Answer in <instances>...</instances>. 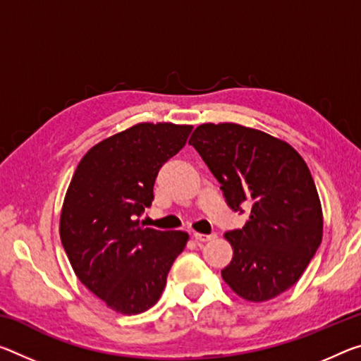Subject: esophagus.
Returning a JSON list of instances; mask_svg holds the SVG:
<instances>
[{
	"label": "esophagus",
	"instance_id": "34e87169",
	"mask_svg": "<svg viewBox=\"0 0 361 361\" xmlns=\"http://www.w3.org/2000/svg\"><path fill=\"white\" fill-rule=\"evenodd\" d=\"M212 238H215V234H202V233H194V239L199 243H205V241H210Z\"/></svg>",
	"mask_w": 361,
	"mask_h": 361
}]
</instances>
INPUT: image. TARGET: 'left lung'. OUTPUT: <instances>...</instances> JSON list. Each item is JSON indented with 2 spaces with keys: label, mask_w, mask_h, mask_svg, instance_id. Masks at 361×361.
<instances>
[{
  "label": "left lung",
  "mask_w": 361,
  "mask_h": 361,
  "mask_svg": "<svg viewBox=\"0 0 361 361\" xmlns=\"http://www.w3.org/2000/svg\"><path fill=\"white\" fill-rule=\"evenodd\" d=\"M190 145L221 185L230 209L249 221L225 236L233 260L221 276L250 302L299 281L322 244L323 214L304 159L288 142L238 123H204Z\"/></svg>",
  "instance_id": "obj_1"
}]
</instances>
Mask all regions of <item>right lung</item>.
<instances>
[{
  "label": "right lung",
  "instance_id": "right-lung-1",
  "mask_svg": "<svg viewBox=\"0 0 361 361\" xmlns=\"http://www.w3.org/2000/svg\"><path fill=\"white\" fill-rule=\"evenodd\" d=\"M192 127L138 123L85 154L61 212V241L87 288L123 314L159 300L188 234L145 228L162 165L186 145Z\"/></svg>",
  "mask_w": 361,
  "mask_h": 361
}]
</instances>
